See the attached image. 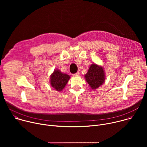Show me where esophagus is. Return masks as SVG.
<instances>
[{"label":"esophagus","mask_w":147,"mask_h":147,"mask_svg":"<svg viewBox=\"0 0 147 147\" xmlns=\"http://www.w3.org/2000/svg\"><path fill=\"white\" fill-rule=\"evenodd\" d=\"M79 74H80V73L79 72H77L76 73L73 74V76H79Z\"/></svg>","instance_id":"34e87169"}]
</instances>
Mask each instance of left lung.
I'll use <instances>...</instances> for the list:
<instances>
[{
  "label": "left lung",
  "instance_id": "1",
  "mask_svg": "<svg viewBox=\"0 0 147 147\" xmlns=\"http://www.w3.org/2000/svg\"><path fill=\"white\" fill-rule=\"evenodd\" d=\"M85 78L90 87L92 90H96L105 81V74L103 68L95 63L92 64L85 75Z\"/></svg>",
  "mask_w": 147,
  "mask_h": 147
}]
</instances>
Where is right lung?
I'll return each mask as SVG.
<instances>
[{
	"label": "right lung",
	"mask_w": 147,
	"mask_h": 147,
	"mask_svg": "<svg viewBox=\"0 0 147 147\" xmlns=\"http://www.w3.org/2000/svg\"><path fill=\"white\" fill-rule=\"evenodd\" d=\"M70 78L69 75L62 73L59 70L56 69L51 75V85L56 91H61L65 87Z\"/></svg>",
	"instance_id": "add662e5"
}]
</instances>
